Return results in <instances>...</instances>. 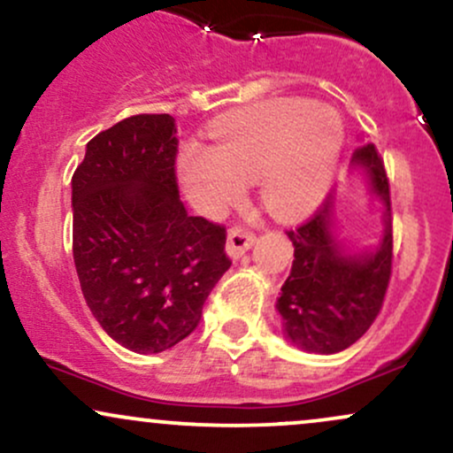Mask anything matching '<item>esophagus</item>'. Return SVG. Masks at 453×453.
<instances>
[{
    "label": "esophagus",
    "mask_w": 453,
    "mask_h": 453,
    "mask_svg": "<svg viewBox=\"0 0 453 453\" xmlns=\"http://www.w3.org/2000/svg\"><path fill=\"white\" fill-rule=\"evenodd\" d=\"M255 241H257V238H255L253 234L244 232L241 227H232V230L227 232V244H226L227 255H230L232 259L242 257V255L253 247Z\"/></svg>",
    "instance_id": "esophagus-1"
}]
</instances>
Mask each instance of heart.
<instances>
[{
	"instance_id": "1",
	"label": "heart",
	"mask_w": 453,
	"mask_h": 453,
	"mask_svg": "<svg viewBox=\"0 0 453 453\" xmlns=\"http://www.w3.org/2000/svg\"><path fill=\"white\" fill-rule=\"evenodd\" d=\"M212 134L215 145H188L179 157V181L206 215L255 179L270 215H306L329 188L344 145L340 116L306 99H270L234 111Z\"/></svg>"
}]
</instances>
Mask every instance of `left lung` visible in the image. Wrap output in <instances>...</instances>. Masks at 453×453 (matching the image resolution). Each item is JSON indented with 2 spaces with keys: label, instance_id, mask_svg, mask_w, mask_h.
I'll use <instances>...</instances> for the list:
<instances>
[{
  "label": "left lung",
  "instance_id": "obj_1",
  "mask_svg": "<svg viewBox=\"0 0 453 453\" xmlns=\"http://www.w3.org/2000/svg\"><path fill=\"white\" fill-rule=\"evenodd\" d=\"M350 171H361L369 194L382 203L384 234L373 249L350 250L337 238L335 189L312 219L287 232L296 259L276 310L287 340L312 354L342 352L363 337L382 308L390 280V189L373 143L354 151Z\"/></svg>",
  "mask_w": 453,
  "mask_h": 453
}]
</instances>
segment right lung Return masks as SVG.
Masks as SVG:
<instances>
[{"mask_svg":"<svg viewBox=\"0 0 453 453\" xmlns=\"http://www.w3.org/2000/svg\"><path fill=\"white\" fill-rule=\"evenodd\" d=\"M177 127L141 113L86 145L71 179L73 261L103 331L137 354H157L198 326L232 261L226 227L189 217L179 198Z\"/></svg>","mask_w":453,"mask_h":453,"instance_id":"1","label":"right lung"}]
</instances>
